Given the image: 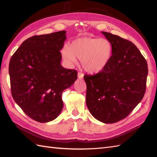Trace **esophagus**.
Segmentation results:
<instances>
[{"instance_id":"esophagus-1","label":"esophagus","mask_w":157,"mask_h":157,"mask_svg":"<svg viewBox=\"0 0 157 157\" xmlns=\"http://www.w3.org/2000/svg\"><path fill=\"white\" fill-rule=\"evenodd\" d=\"M78 78H79V79H82L83 78H84V74H83V73H81V72H78Z\"/></svg>"}]
</instances>
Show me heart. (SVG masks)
<instances>
[{
    "mask_svg": "<svg viewBox=\"0 0 157 157\" xmlns=\"http://www.w3.org/2000/svg\"><path fill=\"white\" fill-rule=\"evenodd\" d=\"M63 58L69 63L81 60L86 71H101L108 64L112 55V46L107 39L82 37L75 40L71 46L65 45L61 50Z\"/></svg>",
    "mask_w": 157,
    "mask_h": 157,
    "instance_id": "heart-1",
    "label": "heart"
}]
</instances>
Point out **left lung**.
Here are the masks:
<instances>
[{
	"mask_svg": "<svg viewBox=\"0 0 157 157\" xmlns=\"http://www.w3.org/2000/svg\"><path fill=\"white\" fill-rule=\"evenodd\" d=\"M112 46V55L101 71L85 75L86 105L92 115L105 123L125 118L142 100L148 65L138 48L128 40L102 32Z\"/></svg>",
	"mask_w": 157,
	"mask_h": 157,
	"instance_id": "obj_1",
	"label": "left lung"
}]
</instances>
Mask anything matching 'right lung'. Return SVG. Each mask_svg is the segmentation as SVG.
<instances>
[{
    "mask_svg": "<svg viewBox=\"0 0 157 157\" xmlns=\"http://www.w3.org/2000/svg\"><path fill=\"white\" fill-rule=\"evenodd\" d=\"M66 31L34 36L23 42L10 60L12 96L29 117L40 123L55 119L63 108L62 92L78 73L61 65Z\"/></svg>",
    "mask_w": 157,
    "mask_h": 157,
    "instance_id": "right-lung-1",
    "label": "right lung"
}]
</instances>
